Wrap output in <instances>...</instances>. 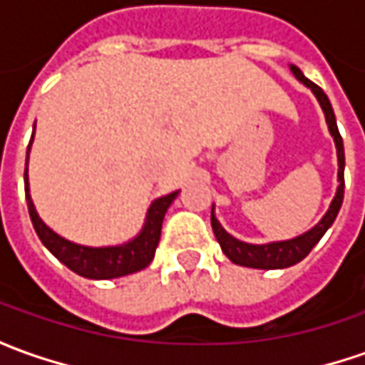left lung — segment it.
<instances>
[{
    "label": "left lung",
    "mask_w": 365,
    "mask_h": 365,
    "mask_svg": "<svg viewBox=\"0 0 365 365\" xmlns=\"http://www.w3.org/2000/svg\"><path fill=\"white\" fill-rule=\"evenodd\" d=\"M290 71L292 75L301 81L304 87H309L313 95L317 97L319 106L325 113V121H327V128L329 133L333 135V142L337 148V164H339V170H337V180H339V187L337 192L331 201L327 213L321 217V221L317 223L315 227H311L309 232L301 233L292 240H282V242H268V244H247L242 242L237 237H233L232 233H227L223 230V225L219 223V219L215 217V207L211 209V225H213V233L217 237L219 245L223 250V254L232 259L233 264L237 266H245V268H258V270H280V268H288V266H294L299 264L302 258L309 256V252L319 244V240L325 235V232L333 225V221L337 217L341 203H344V168H345V154H344V140L339 135L337 130V121H335V113H333V107L329 103V97L325 95V91L315 85L313 81L302 75V71L299 66L290 64Z\"/></svg>",
    "instance_id": "left-lung-1"
}]
</instances>
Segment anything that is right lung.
Wrapping results in <instances>:
<instances>
[{
  "label": "right lung",
  "instance_id": "add662e5",
  "mask_svg": "<svg viewBox=\"0 0 365 365\" xmlns=\"http://www.w3.org/2000/svg\"><path fill=\"white\" fill-rule=\"evenodd\" d=\"M32 140H34V133H32ZM32 140H30V146H32ZM30 146H28V156H30ZM24 187H26V201H28L30 219H32V225H34L40 242L46 245L50 254L54 258L61 259L66 268H71L73 272H77L83 278H91V280L121 278V276H128V274L140 272L146 266H150V262L154 259L156 245L160 242L164 215H166L168 207L173 205L176 195H178V190H175V192L164 195V197L156 199L154 203L150 205L142 230L130 242L93 247V245H81L75 244V242H68L66 237L52 232L48 225L40 219L34 207V201L30 197L28 162H26V170H24Z\"/></svg>",
  "mask_w": 365,
  "mask_h": 365
}]
</instances>
